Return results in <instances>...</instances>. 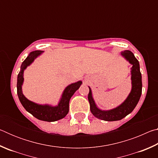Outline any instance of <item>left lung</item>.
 Segmentation results:
<instances>
[{
    "label": "left lung",
    "instance_id": "1",
    "mask_svg": "<svg viewBox=\"0 0 158 158\" xmlns=\"http://www.w3.org/2000/svg\"><path fill=\"white\" fill-rule=\"evenodd\" d=\"M121 55L132 65L131 68L132 89L123 102L116 107L109 110L100 109L96 105L93 97L91 89L89 86V93L88 98L90 103V111L95 117L103 121H116L123 119L134 110L141 98V91H142V81H141L139 63L135 58L133 53L129 50L121 52Z\"/></svg>",
    "mask_w": 158,
    "mask_h": 158
}]
</instances>
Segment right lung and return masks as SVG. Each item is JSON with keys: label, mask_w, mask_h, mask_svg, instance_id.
<instances>
[{"label": "right lung", "mask_w": 158, "mask_h": 158, "mask_svg": "<svg viewBox=\"0 0 158 158\" xmlns=\"http://www.w3.org/2000/svg\"><path fill=\"white\" fill-rule=\"evenodd\" d=\"M43 52V51L40 50L31 52L21 64L20 71L17 76V95L21 105L28 113L31 114L34 117L40 121L53 122L63 118L68 114L69 100L74 95V93L81 86L82 81H78L68 85L64 89L59 102L56 106L48 105V104L40 105V104H37L29 100L23 94L22 91V85L24 80L23 73L27 67L31 65L33 61Z\"/></svg>", "instance_id": "add662e5"}]
</instances>
